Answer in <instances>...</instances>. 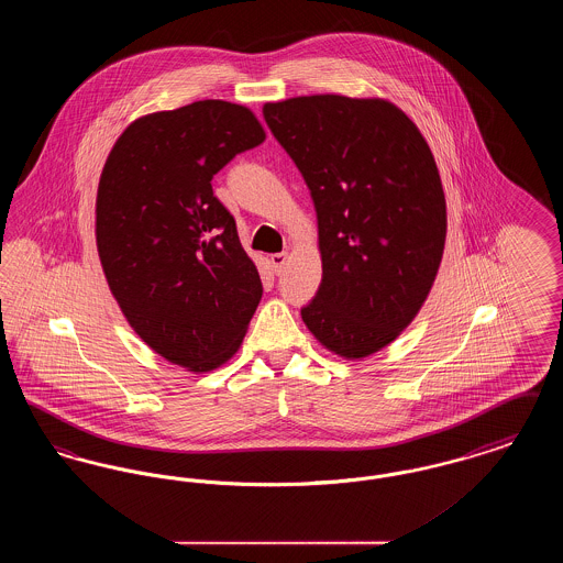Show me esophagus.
<instances>
[{
  "mask_svg": "<svg viewBox=\"0 0 563 563\" xmlns=\"http://www.w3.org/2000/svg\"><path fill=\"white\" fill-rule=\"evenodd\" d=\"M287 260H289V255H287V253H274V255H269L272 269H274L276 274H280L283 268H285V264H287Z\"/></svg>",
  "mask_w": 563,
  "mask_h": 563,
  "instance_id": "34e87169",
  "label": "esophagus"
}]
</instances>
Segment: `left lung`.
I'll use <instances>...</instances> for the list:
<instances>
[{
	"label": "left lung",
	"mask_w": 563,
	"mask_h": 563,
	"mask_svg": "<svg viewBox=\"0 0 563 563\" xmlns=\"http://www.w3.org/2000/svg\"><path fill=\"white\" fill-rule=\"evenodd\" d=\"M264 118L317 209L322 280L301 319L322 349L372 356L418 317L441 266L448 209L429 143L379 97H291Z\"/></svg>",
	"instance_id": "1"
}]
</instances>
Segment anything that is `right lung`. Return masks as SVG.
<instances>
[{
    "label": "right lung",
    "instance_id": "add662e5",
    "mask_svg": "<svg viewBox=\"0 0 563 563\" xmlns=\"http://www.w3.org/2000/svg\"><path fill=\"white\" fill-rule=\"evenodd\" d=\"M266 131L255 113L207 99L136 118L118 136L97 189V251L134 333L173 365L207 374L241 349L262 278L214 173Z\"/></svg>",
    "mask_w": 563,
    "mask_h": 563
}]
</instances>
